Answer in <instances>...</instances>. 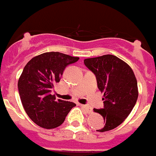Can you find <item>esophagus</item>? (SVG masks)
I'll use <instances>...</instances> for the list:
<instances>
[{
	"label": "esophagus",
	"instance_id": "obj_1",
	"mask_svg": "<svg viewBox=\"0 0 156 156\" xmlns=\"http://www.w3.org/2000/svg\"><path fill=\"white\" fill-rule=\"evenodd\" d=\"M80 106L82 107V108H84V109L86 111V112H91V111H92V109H91L90 106H89V105H82V104H80Z\"/></svg>",
	"mask_w": 156,
	"mask_h": 156
}]
</instances>
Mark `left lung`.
<instances>
[{"mask_svg": "<svg viewBox=\"0 0 156 156\" xmlns=\"http://www.w3.org/2000/svg\"><path fill=\"white\" fill-rule=\"evenodd\" d=\"M84 64L95 74L98 89L104 94V108L94 111L103 116L105 124L97 131L112 130L127 118L136 103V78L126 62L112 55L86 58Z\"/></svg>", "mask_w": 156, "mask_h": 156, "instance_id": "1", "label": "left lung"}]
</instances>
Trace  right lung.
Wrapping results in <instances>:
<instances>
[{
  "label": "right lung",
  "instance_id": "1",
  "mask_svg": "<svg viewBox=\"0 0 156 156\" xmlns=\"http://www.w3.org/2000/svg\"><path fill=\"white\" fill-rule=\"evenodd\" d=\"M78 59L52 51L36 56L26 64L18 81V90L26 113L37 125L47 129L57 128L76 106L74 102L57 100L51 93L65 68Z\"/></svg>",
  "mask_w": 156,
  "mask_h": 156
}]
</instances>
